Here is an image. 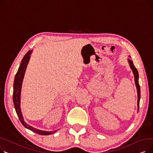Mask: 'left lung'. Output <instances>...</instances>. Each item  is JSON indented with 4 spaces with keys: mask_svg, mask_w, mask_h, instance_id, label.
Here are the masks:
<instances>
[{
    "mask_svg": "<svg viewBox=\"0 0 153 153\" xmlns=\"http://www.w3.org/2000/svg\"><path fill=\"white\" fill-rule=\"evenodd\" d=\"M128 62H129L130 66L131 69L133 71V73L134 74V82H135V85L136 87V89H137V93H138V109L139 110V106H140V87L138 82V79H139V75H138V70L136 69V68L134 67L133 62L131 60L128 59Z\"/></svg>",
    "mask_w": 153,
    "mask_h": 153,
    "instance_id": "8db88e82",
    "label": "left lung"
}]
</instances>
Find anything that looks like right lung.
<instances>
[{
  "label": "right lung",
  "instance_id": "right-lung-1",
  "mask_svg": "<svg viewBox=\"0 0 153 153\" xmlns=\"http://www.w3.org/2000/svg\"><path fill=\"white\" fill-rule=\"evenodd\" d=\"M31 53H32V51L30 50L27 52V53L25 56H24L22 60L21 64L18 69L17 74H16L15 76L14 82H13V104H14L15 111L17 112V114L20 120L21 123L24 126H25L26 128H27V129L35 132L36 134H41V135H50L54 133L56 131H45L38 130L36 128L31 126L25 122V120H24V118L22 115V111H21L20 95H21L22 85L24 74H25V70L27 66V64L29 62V60L30 58V54H31Z\"/></svg>",
  "mask_w": 153,
  "mask_h": 153
}]
</instances>
